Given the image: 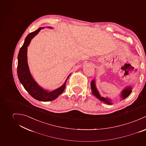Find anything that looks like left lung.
<instances>
[{"mask_svg":"<svg viewBox=\"0 0 146 146\" xmlns=\"http://www.w3.org/2000/svg\"><path fill=\"white\" fill-rule=\"evenodd\" d=\"M91 90H92V94L99 100H100L101 101H102L104 103L108 104V105H112L113 104V102H111V99H110L107 97H102L100 95V94L96 88L95 79H94L92 81H91ZM131 91H132V87L131 86H128V87H125L122 90V91L120 94V98L122 100L125 99L131 94Z\"/></svg>","mask_w":146,"mask_h":146,"instance_id":"left-lung-1","label":"left lung"}]
</instances>
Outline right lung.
<instances>
[{"label": "right lung", "instance_id": "right-lung-1", "mask_svg": "<svg viewBox=\"0 0 146 146\" xmlns=\"http://www.w3.org/2000/svg\"><path fill=\"white\" fill-rule=\"evenodd\" d=\"M48 28L52 29L51 27H48ZM43 29L44 27L39 28L36 31L29 33L26 37L24 44L19 50L18 55L17 74L20 82L32 97L37 100L46 102L56 99L63 92L65 89L66 82L70 74L68 76L64 83L61 87L52 91L44 90L33 79L27 63V47L29 46L33 38Z\"/></svg>", "mask_w": 146, "mask_h": 146}]
</instances>
